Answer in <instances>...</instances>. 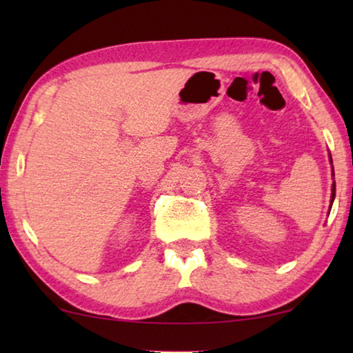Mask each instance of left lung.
<instances>
[{
	"label": "left lung",
	"mask_w": 353,
	"mask_h": 353,
	"mask_svg": "<svg viewBox=\"0 0 353 353\" xmlns=\"http://www.w3.org/2000/svg\"><path fill=\"white\" fill-rule=\"evenodd\" d=\"M334 190H336V188H334V185H333V193H332V204H333V201H334Z\"/></svg>",
	"instance_id": "obj_1"
}]
</instances>
